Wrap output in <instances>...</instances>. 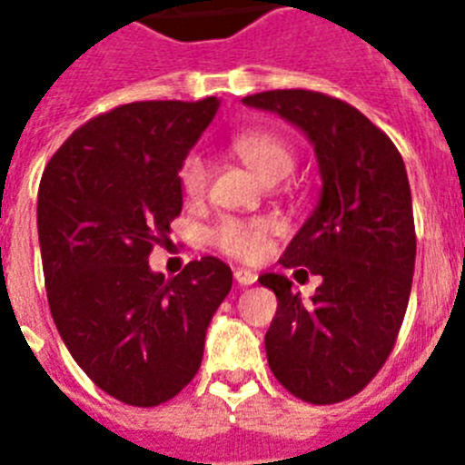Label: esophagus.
I'll return each mask as SVG.
<instances>
[{
  "label": "esophagus",
  "instance_id": "1",
  "mask_svg": "<svg viewBox=\"0 0 465 465\" xmlns=\"http://www.w3.org/2000/svg\"><path fill=\"white\" fill-rule=\"evenodd\" d=\"M235 282L240 286H252V283L258 282V274L252 272V270H235Z\"/></svg>",
  "mask_w": 465,
  "mask_h": 465
}]
</instances>
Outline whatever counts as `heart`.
Instances as JSON below:
<instances>
[{
  "instance_id": "heart-1",
  "label": "heart",
  "mask_w": 465,
  "mask_h": 465,
  "mask_svg": "<svg viewBox=\"0 0 465 465\" xmlns=\"http://www.w3.org/2000/svg\"><path fill=\"white\" fill-rule=\"evenodd\" d=\"M230 149L235 151L237 158L244 163L261 182H279L289 174L293 167V153L277 134L265 133V130H246L232 137ZM182 188L191 200H200L207 193L209 183V165L203 155H188L183 160ZM274 232V223L268 219H225L212 232V242L221 252L237 261H261L268 252L270 235Z\"/></svg>"
}]
</instances>
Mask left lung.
<instances>
[{
    "label": "left lung",
    "mask_w": 465,
    "mask_h": 465,
    "mask_svg": "<svg viewBox=\"0 0 465 465\" xmlns=\"http://www.w3.org/2000/svg\"><path fill=\"white\" fill-rule=\"evenodd\" d=\"M242 102L298 127L322 174L319 203L279 261L322 274V286L302 302L289 277H258L279 300L265 332L270 371L300 401L340 402L380 372L408 310L417 237L405 163L359 109L323 93L268 90Z\"/></svg>",
    "instance_id": "obj_1"
}]
</instances>
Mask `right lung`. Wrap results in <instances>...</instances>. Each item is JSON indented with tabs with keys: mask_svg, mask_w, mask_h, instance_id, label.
I'll return each mask as SVG.
<instances>
[{
	"mask_svg": "<svg viewBox=\"0 0 465 465\" xmlns=\"http://www.w3.org/2000/svg\"><path fill=\"white\" fill-rule=\"evenodd\" d=\"M219 100L133 102L81 125L44 170L36 203L53 322L81 371L116 401L153 408L195 377L232 272L204 256L182 274L149 253L182 213L183 160Z\"/></svg>",
	"mask_w": 465,
	"mask_h": 465,
	"instance_id": "obj_1",
	"label": "right lung"
}]
</instances>
